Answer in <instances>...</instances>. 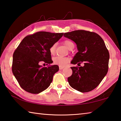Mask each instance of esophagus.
Here are the masks:
<instances>
[{
  "mask_svg": "<svg viewBox=\"0 0 121 121\" xmlns=\"http://www.w3.org/2000/svg\"><path fill=\"white\" fill-rule=\"evenodd\" d=\"M64 67H65L63 66H59V69H60V70H62V69L64 68Z\"/></svg>",
  "mask_w": 121,
  "mask_h": 121,
  "instance_id": "esophagus-1",
  "label": "esophagus"
}]
</instances>
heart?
Masks as SVG:
<instances>
[{"label":"heart","instance_id":"obj_1","mask_svg":"<svg viewBox=\"0 0 121 121\" xmlns=\"http://www.w3.org/2000/svg\"><path fill=\"white\" fill-rule=\"evenodd\" d=\"M63 43L69 50L74 46V44L70 40H65L63 42ZM56 44H53L51 45L50 48V52L52 55H53L56 52ZM53 63L56 65H58L60 66H63L65 65L69 61V59L67 57H63L60 56H56L54 57L53 59Z\"/></svg>","mask_w":121,"mask_h":121}]
</instances>
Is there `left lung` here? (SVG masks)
I'll return each mask as SVG.
<instances>
[{
  "label": "left lung",
  "instance_id": "obj_1",
  "mask_svg": "<svg viewBox=\"0 0 121 121\" xmlns=\"http://www.w3.org/2000/svg\"><path fill=\"white\" fill-rule=\"evenodd\" d=\"M65 37L77 45L78 52L71 63L84 62L83 67H72L73 73L68 82L73 89L81 92L92 91L100 84L108 70L109 53L99 35L83 30L64 34Z\"/></svg>",
  "mask_w": 121,
  "mask_h": 121
}]
</instances>
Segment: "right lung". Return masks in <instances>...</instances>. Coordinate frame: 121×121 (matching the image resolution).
<instances>
[{
  "label": "right lung",
  "instance_id": "obj_1",
  "mask_svg": "<svg viewBox=\"0 0 121 121\" xmlns=\"http://www.w3.org/2000/svg\"><path fill=\"white\" fill-rule=\"evenodd\" d=\"M63 35L37 32L24 37L14 51L12 72L20 86L26 91L38 94L50 85L53 75L59 70V66L42 67L40 64L53 63L50 48Z\"/></svg>",
  "mask_w": 121,
  "mask_h": 121
}]
</instances>
